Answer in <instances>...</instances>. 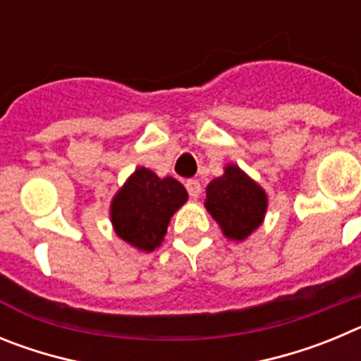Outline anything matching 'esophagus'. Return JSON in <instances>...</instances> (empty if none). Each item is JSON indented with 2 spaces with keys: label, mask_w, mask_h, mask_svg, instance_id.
Wrapping results in <instances>:
<instances>
[{
  "label": "esophagus",
  "mask_w": 361,
  "mask_h": 361,
  "mask_svg": "<svg viewBox=\"0 0 361 361\" xmlns=\"http://www.w3.org/2000/svg\"><path fill=\"white\" fill-rule=\"evenodd\" d=\"M186 190L188 193H190L191 199H197V197L200 195V191H202V188H200V183L197 180V178H188L186 180Z\"/></svg>",
  "instance_id": "esophagus-1"
}]
</instances>
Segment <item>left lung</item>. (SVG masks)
I'll list each match as a JSON object with an SVG mask.
<instances>
[{
    "mask_svg": "<svg viewBox=\"0 0 361 361\" xmlns=\"http://www.w3.org/2000/svg\"><path fill=\"white\" fill-rule=\"evenodd\" d=\"M206 208L233 240H244L262 224L267 208L266 193L238 166H228L222 177L206 190Z\"/></svg>",
    "mask_w": 361,
    "mask_h": 361,
    "instance_id": "obj_1",
    "label": "left lung"
}]
</instances>
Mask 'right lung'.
Wrapping results in <instances>:
<instances>
[{
    "mask_svg": "<svg viewBox=\"0 0 361 361\" xmlns=\"http://www.w3.org/2000/svg\"><path fill=\"white\" fill-rule=\"evenodd\" d=\"M186 200V190L173 177L159 178L139 168L111 202V224L124 242L153 251L164 238L171 215Z\"/></svg>",
    "mask_w": 361,
    "mask_h": 361,
    "instance_id": "right-lung-1",
    "label": "right lung"
}]
</instances>
